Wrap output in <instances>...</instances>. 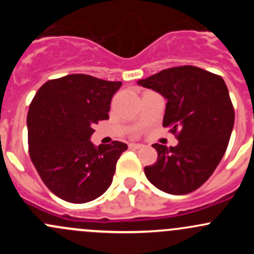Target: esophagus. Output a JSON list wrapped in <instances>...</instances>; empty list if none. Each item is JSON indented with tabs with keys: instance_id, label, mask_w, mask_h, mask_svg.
Returning <instances> with one entry per match:
<instances>
[{
	"instance_id": "1",
	"label": "esophagus",
	"mask_w": 254,
	"mask_h": 254,
	"mask_svg": "<svg viewBox=\"0 0 254 254\" xmlns=\"http://www.w3.org/2000/svg\"><path fill=\"white\" fill-rule=\"evenodd\" d=\"M129 147L130 148H141V147H143V145L142 143H130Z\"/></svg>"
}]
</instances>
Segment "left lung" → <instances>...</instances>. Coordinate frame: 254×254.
<instances>
[{"label":"left lung","instance_id":"1","mask_svg":"<svg viewBox=\"0 0 254 254\" xmlns=\"http://www.w3.org/2000/svg\"><path fill=\"white\" fill-rule=\"evenodd\" d=\"M167 99L163 127L178 145H152L155 165L145 175L160 190L183 195L203 186L216 170L229 145L235 111L221 76L186 65L162 70L137 81Z\"/></svg>","mask_w":254,"mask_h":254}]
</instances>
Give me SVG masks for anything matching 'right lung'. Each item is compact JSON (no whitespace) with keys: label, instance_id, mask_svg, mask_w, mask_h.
Here are the masks:
<instances>
[{"label":"right lung","instance_id":"add662e5","mask_svg":"<svg viewBox=\"0 0 254 254\" xmlns=\"http://www.w3.org/2000/svg\"><path fill=\"white\" fill-rule=\"evenodd\" d=\"M122 82L82 73L45 82L27 117L33 165L45 186L63 200L88 203L111 187L124 142L94 146V124L109 119L111 102Z\"/></svg>","mask_w":254,"mask_h":254}]
</instances>
